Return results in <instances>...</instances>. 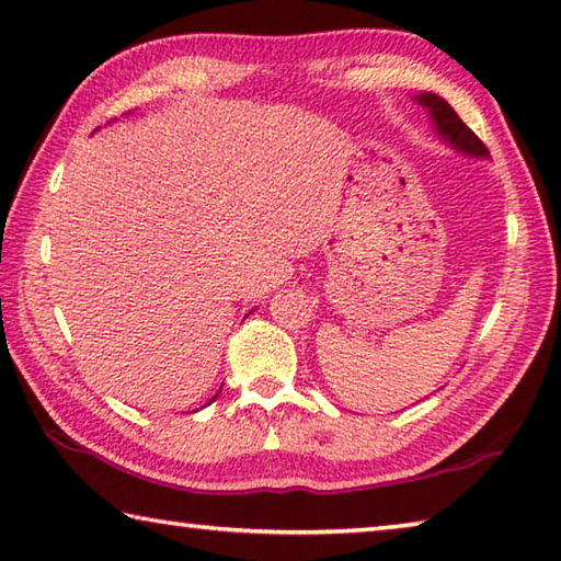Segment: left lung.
Segmentation results:
<instances>
[{
    "instance_id": "left-lung-1",
    "label": "left lung",
    "mask_w": 561,
    "mask_h": 561,
    "mask_svg": "<svg viewBox=\"0 0 561 561\" xmlns=\"http://www.w3.org/2000/svg\"><path fill=\"white\" fill-rule=\"evenodd\" d=\"M416 101L428 111L431 123H434V130L440 140L468 157H490L488 147L480 142V137L470 130L463 121H460L458 113L444 101V98L436 93H421L416 95Z\"/></svg>"
}]
</instances>
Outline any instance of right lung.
I'll list each match as a JSON object with an SVG mask.
<instances>
[{"mask_svg": "<svg viewBox=\"0 0 561 561\" xmlns=\"http://www.w3.org/2000/svg\"><path fill=\"white\" fill-rule=\"evenodd\" d=\"M216 397H219V394H216ZM216 397H214V399H216Z\"/></svg>", "mask_w": 561, "mask_h": 561, "instance_id": "1", "label": "right lung"}]
</instances>
